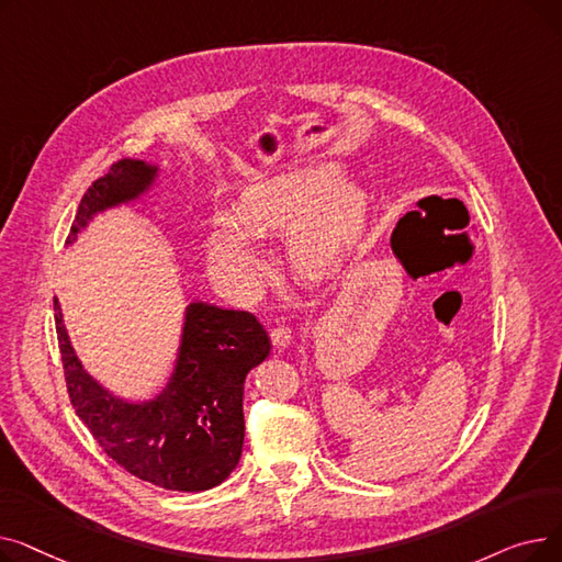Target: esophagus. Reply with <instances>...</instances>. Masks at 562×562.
I'll return each mask as SVG.
<instances>
[{
  "label": "esophagus",
  "instance_id": "esophagus-1",
  "mask_svg": "<svg viewBox=\"0 0 562 562\" xmlns=\"http://www.w3.org/2000/svg\"><path fill=\"white\" fill-rule=\"evenodd\" d=\"M271 341H273V346H278V348H286V346L291 344V330H289L286 326H276V328L271 330Z\"/></svg>",
  "mask_w": 562,
  "mask_h": 562
}]
</instances>
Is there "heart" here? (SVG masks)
I'll return each mask as SVG.
<instances>
[{"mask_svg": "<svg viewBox=\"0 0 562 562\" xmlns=\"http://www.w3.org/2000/svg\"><path fill=\"white\" fill-rule=\"evenodd\" d=\"M330 172H284L241 193L236 216L216 214L206 234V263L216 280L241 296H255L263 280V234L286 232L293 269L330 276L362 232L369 195L360 184L330 189Z\"/></svg>", "mask_w": 562, "mask_h": 562, "instance_id": "b5f03b06", "label": "heart"}]
</instances>
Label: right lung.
Returning <instances> with one entry per match:
<instances>
[{"label":"right lung","instance_id":"obj_1","mask_svg":"<svg viewBox=\"0 0 562 562\" xmlns=\"http://www.w3.org/2000/svg\"><path fill=\"white\" fill-rule=\"evenodd\" d=\"M159 166L121 159L79 202L68 244L98 214L150 193ZM58 348L77 417L130 474L164 490L204 492L221 485L241 460L244 382L269 358L261 323L241 310L193 301L184 310L180 348L166 387L147 401H127L88 373L70 344L54 299Z\"/></svg>","mask_w":562,"mask_h":562}]
</instances>
